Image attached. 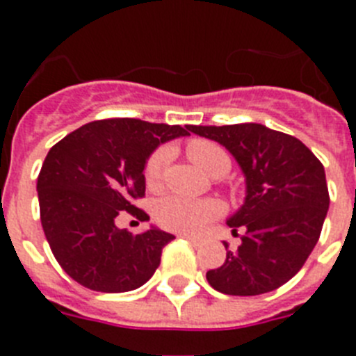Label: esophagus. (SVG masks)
Returning a JSON list of instances; mask_svg holds the SVG:
<instances>
[{"label":"esophagus","instance_id":"obj_1","mask_svg":"<svg viewBox=\"0 0 356 356\" xmlns=\"http://www.w3.org/2000/svg\"><path fill=\"white\" fill-rule=\"evenodd\" d=\"M181 237L184 238H187L188 242H191V244H193V246H200V238H196V237H191V235H181Z\"/></svg>","mask_w":356,"mask_h":356}]
</instances>
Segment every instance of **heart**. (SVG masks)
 <instances>
[{
	"mask_svg": "<svg viewBox=\"0 0 356 356\" xmlns=\"http://www.w3.org/2000/svg\"><path fill=\"white\" fill-rule=\"evenodd\" d=\"M187 156L203 171L212 176H221L228 172L229 156L219 144L205 139H194L185 147ZM171 151L160 147L147 159L144 168V181L149 188H159L162 185L165 168H168ZM222 207L216 200H191L181 196H168L159 201L155 216L160 226L176 234L196 235L205 228L212 219L221 216Z\"/></svg>",
	"mask_w": 356,
	"mask_h": 356,
	"instance_id": "heart-1",
	"label": "heart"
}]
</instances>
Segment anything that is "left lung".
Here are the masks:
<instances>
[{
    "label": "left lung",
    "instance_id": "obj_1",
    "mask_svg": "<svg viewBox=\"0 0 356 356\" xmlns=\"http://www.w3.org/2000/svg\"><path fill=\"white\" fill-rule=\"evenodd\" d=\"M188 130L222 144L246 176L244 205L226 221L234 235L244 232L242 244L207 273L209 284L229 296L282 287L319 241L330 205L323 163L300 139L257 122Z\"/></svg>",
    "mask_w": 356,
    "mask_h": 356
}]
</instances>
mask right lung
Masks as SVG:
<instances>
[{
  "mask_svg": "<svg viewBox=\"0 0 356 356\" xmlns=\"http://www.w3.org/2000/svg\"><path fill=\"white\" fill-rule=\"evenodd\" d=\"M187 130L103 119L71 131L49 149L37 178L40 222L56 262L74 282L97 292H128L153 276L175 235L153 226L134 235L115 221L122 212L149 219L134 205L146 193V160L159 144L185 137Z\"/></svg>",
  "mask_w": 356,
  "mask_h": 356,
  "instance_id": "add662e5",
  "label": "right lung"
}]
</instances>
